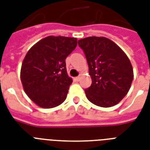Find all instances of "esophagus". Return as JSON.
<instances>
[{"label": "esophagus", "mask_w": 150, "mask_h": 150, "mask_svg": "<svg viewBox=\"0 0 150 150\" xmlns=\"http://www.w3.org/2000/svg\"><path fill=\"white\" fill-rule=\"evenodd\" d=\"M80 79H81V77H80V76H78V77L75 78V80H76L77 82H79V81H80Z\"/></svg>", "instance_id": "esophagus-1"}]
</instances>
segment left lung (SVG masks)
Returning <instances> with one entry per match:
<instances>
[{"label":"left lung","instance_id":"obj_1","mask_svg":"<svg viewBox=\"0 0 150 150\" xmlns=\"http://www.w3.org/2000/svg\"><path fill=\"white\" fill-rule=\"evenodd\" d=\"M89 65L91 86L85 89L87 99L102 107L117 104L128 93L133 68L125 52L106 37L90 36L79 40Z\"/></svg>","mask_w":150,"mask_h":150}]
</instances>
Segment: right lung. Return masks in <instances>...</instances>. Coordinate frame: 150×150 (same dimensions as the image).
Returning <instances> with one entry per match:
<instances>
[{
  "instance_id": "obj_1",
  "label": "right lung",
  "mask_w": 150,
  "mask_h": 150,
  "mask_svg": "<svg viewBox=\"0 0 150 150\" xmlns=\"http://www.w3.org/2000/svg\"><path fill=\"white\" fill-rule=\"evenodd\" d=\"M76 46V38L50 36L37 42L26 54L21 81L27 96L39 107L53 108L65 100L72 82L65 59Z\"/></svg>"
}]
</instances>
